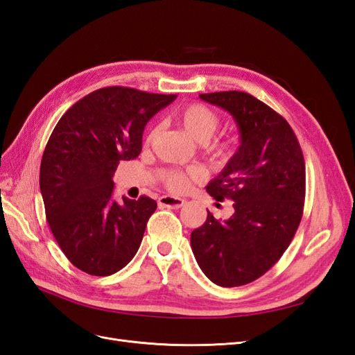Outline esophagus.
I'll list each match as a JSON object with an SVG mask.
<instances>
[{
    "instance_id": "esophagus-1",
    "label": "esophagus",
    "mask_w": 355,
    "mask_h": 355,
    "mask_svg": "<svg viewBox=\"0 0 355 355\" xmlns=\"http://www.w3.org/2000/svg\"><path fill=\"white\" fill-rule=\"evenodd\" d=\"M185 202L187 201L184 198H178V197H171V196H163L158 200L159 206L167 207V209H180Z\"/></svg>"
}]
</instances>
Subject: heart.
Here are the masks:
<instances>
[{"label":"heart","mask_w":355,"mask_h":355,"mask_svg":"<svg viewBox=\"0 0 355 355\" xmlns=\"http://www.w3.org/2000/svg\"><path fill=\"white\" fill-rule=\"evenodd\" d=\"M178 123L185 128V132L196 139L197 142L206 144L216 133L218 127L220 124L219 115L214 112L209 106L202 103H191L182 108L176 115ZM154 132L149 135V141L153 139ZM211 151L222 154L225 148L220 145H210ZM161 178L166 182V185L175 192H184L189 188L192 180H198L202 178V173L197 168H192L188 171L180 170H166L161 173Z\"/></svg>","instance_id":"1"}]
</instances>
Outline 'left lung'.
<instances>
[{"label": "left lung", "instance_id": "obj_1", "mask_svg": "<svg viewBox=\"0 0 355 355\" xmlns=\"http://www.w3.org/2000/svg\"><path fill=\"white\" fill-rule=\"evenodd\" d=\"M230 112L240 146L206 187L234 201L227 220L207 219L191 234V247L209 280L222 287L254 282L280 259L302 219L305 161L292 127L270 106L244 92L200 94Z\"/></svg>", "mask_w": 355, "mask_h": 355}]
</instances>
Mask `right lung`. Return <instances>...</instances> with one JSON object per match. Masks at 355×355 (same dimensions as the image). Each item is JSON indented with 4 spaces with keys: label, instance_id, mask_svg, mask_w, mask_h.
Returning a JSON list of instances; mask_svg holds the SVG:
<instances>
[{
    "label": "right lung",
    "instance_id": "obj_1",
    "mask_svg": "<svg viewBox=\"0 0 355 355\" xmlns=\"http://www.w3.org/2000/svg\"><path fill=\"white\" fill-rule=\"evenodd\" d=\"M176 99L128 87L84 96L63 114L44 149L40 189L55 239L78 270L115 274L133 259L157 201L114 196L120 161L142 151L146 123Z\"/></svg>",
    "mask_w": 355,
    "mask_h": 355
}]
</instances>
